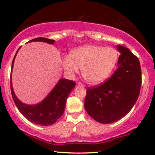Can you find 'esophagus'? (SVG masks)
Masks as SVG:
<instances>
[{
	"label": "esophagus",
	"mask_w": 155,
	"mask_h": 155,
	"mask_svg": "<svg viewBox=\"0 0 155 155\" xmlns=\"http://www.w3.org/2000/svg\"><path fill=\"white\" fill-rule=\"evenodd\" d=\"M77 84L79 85V86H81V87H84V84L82 82H78Z\"/></svg>",
	"instance_id": "34e87169"
}]
</instances>
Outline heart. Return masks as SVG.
Instances as JSON below:
<instances>
[{"label": "heart", "instance_id": "heart-1", "mask_svg": "<svg viewBox=\"0 0 155 155\" xmlns=\"http://www.w3.org/2000/svg\"><path fill=\"white\" fill-rule=\"evenodd\" d=\"M118 53L112 47L86 45L73 49L63 59L64 68L74 74L81 68V75L90 84H98L108 77L116 65Z\"/></svg>", "mask_w": 155, "mask_h": 155}]
</instances>
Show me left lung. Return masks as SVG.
Returning a JSON list of instances; mask_svg holds the SVG:
<instances>
[{"mask_svg": "<svg viewBox=\"0 0 155 155\" xmlns=\"http://www.w3.org/2000/svg\"><path fill=\"white\" fill-rule=\"evenodd\" d=\"M118 68L104 83L87 89L86 111L97 122L113 123L132 109L140 94L141 70L138 58L129 49L118 46Z\"/></svg>", "mask_w": 155, "mask_h": 155, "instance_id": "obj_1", "label": "left lung"}]
</instances>
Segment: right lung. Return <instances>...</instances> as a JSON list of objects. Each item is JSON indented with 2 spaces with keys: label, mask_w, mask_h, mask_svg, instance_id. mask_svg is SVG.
<instances>
[{
  "label": "right lung",
  "mask_w": 155,
  "mask_h": 155,
  "mask_svg": "<svg viewBox=\"0 0 155 155\" xmlns=\"http://www.w3.org/2000/svg\"><path fill=\"white\" fill-rule=\"evenodd\" d=\"M31 41H43L53 44L54 41L40 37L32 39L29 42ZM18 50L16 52V54ZM16 54L12 61V69L13 68L14 60ZM75 85L76 82L74 81L61 79L44 100L37 105L29 106L22 104L18 100L13 91L12 81L10 83L12 97L19 112L31 122L42 126L51 125L55 123L60 117L63 116L68 97Z\"/></svg>",
  "instance_id": "1"
}]
</instances>
